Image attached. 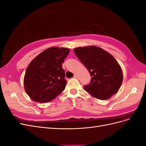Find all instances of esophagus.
Returning a JSON list of instances; mask_svg holds the SVG:
<instances>
[{
    "instance_id": "obj_1",
    "label": "esophagus",
    "mask_w": 146,
    "mask_h": 146,
    "mask_svg": "<svg viewBox=\"0 0 146 146\" xmlns=\"http://www.w3.org/2000/svg\"><path fill=\"white\" fill-rule=\"evenodd\" d=\"M74 77L75 78H77V79H78V78H79L78 76H77V75H76V74H75V75H74Z\"/></svg>"
}]
</instances>
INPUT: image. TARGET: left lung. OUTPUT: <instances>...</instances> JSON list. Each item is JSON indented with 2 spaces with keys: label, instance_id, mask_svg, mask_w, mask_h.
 <instances>
[{
  "label": "left lung",
  "instance_id": "left-lung-1",
  "mask_svg": "<svg viewBox=\"0 0 146 146\" xmlns=\"http://www.w3.org/2000/svg\"><path fill=\"white\" fill-rule=\"evenodd\" d=\"M74 53L85 66L91 76L83 89L94 98L106 100L117 93L123 80V74L116 60L102 48L96 46L80 47Z\"/></svg>",
  "mask_w": 146,
  "mask_h": 146
}]
</instances>
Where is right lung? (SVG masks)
Segmentation results:
<instances>
[{"mask_svg":"<svg viewBox=\"0 0 146 146\" xmlns=\"http://www.w3.org/2000/svg\"><path fill=\"white\" fill-rule=\"evenodd\" d=\"M69 50L66 48H48L29 64L24 85L25 92L33 101L48 102L64 91L66 80L62 63Z\"/></svg>","mask_w":146,"mask_h":146,"instance_id":"right-lung-1","label":"right lung"}]
</instances>
